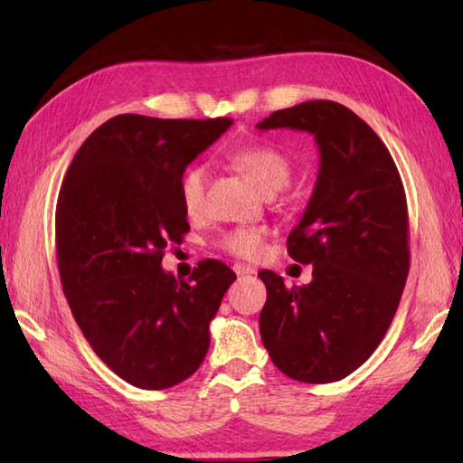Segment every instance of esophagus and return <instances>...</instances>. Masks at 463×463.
Returning a JSON list of instances; mask_svg holds the SVG:
<instances>
[{"instance_id": "esophagus-1", "label": "esophagus", "mask_w": 463, "mask_h": 463, "mask_svg": "<svg viewBox=\"0 0 463 463\" xmlns=\"http://www.w3.org/2000/svg\"><path fill=\"white\" fill-rule=\"evenodd\" d=\"M232 269H234V273H237L239 278H242V276H253V273H255V269L250 268V265H242V263H237Z\"/></svg>"}]
</instances>
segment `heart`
Returning a JSON list of instances; mask_svg holds the SVG:
<instances>
[{"mask_svg":"<svg viewBox=\"0 0 463 463\" xmlns=\"http://www.w3.org/2000/svg\"><path fill=\"white\" fill-rule=\"evenodd\" d=\"M229 159L263 194L273 190L278 192L289 179L288 156L268 143H253L234 148ZM206 177L208 171L200 163H194L179 177V200H182V206L190 216L202 213ZM218 247L226 253L239 257V260H257L263 250V234L257 229H234L218 241Z\"/></svg>","mask_w":463,"mask_h":463,"instance_id":"obj_1","label":"heart"}]
</instances>
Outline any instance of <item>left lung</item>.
I'll use <instances>...</instances> for the list:
<instances>
[{
  "mask_svg": "<svg viewBox=\"0 0 463 463\" xmlns=\"http://www.w3.org/2000/svg\"><path fill=\"white\" fill-rule=\"evenodd\" d=\"M257 128L310 132L320 153L315 192L288 237L289 257L312 263V281L288 288L260 271L268 288L261 341L292 380H343L382 343L409 276L401 174L380 137L331 99L278 109Z\"/></svg>",
  "mask_w": 463,
  "mask_h": 463,
  "instance_id": "left-lung-1",
  "label": "left lung"
}]
</instances>
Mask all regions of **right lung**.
Masks as SVG:
<instances>
[{"label": "right lung", "instance_id": "obj_1", "mask_svg": "<svg viewBox=\"0 0 463 463\" xmlns=\"http://www.w3.org/2000/svg\"><path fill=\"white\" fill-rule=\"evenodd\" d=\"M231 118L120 114L85 138L57 202L62 292L96 355L124 382L165 390L198 370L210 320L237 276L206 260L190 281L161 268L190 231L179 177Z\"/></svg>", "mask_w": 463, "mask_h": 463}]
</instances>
